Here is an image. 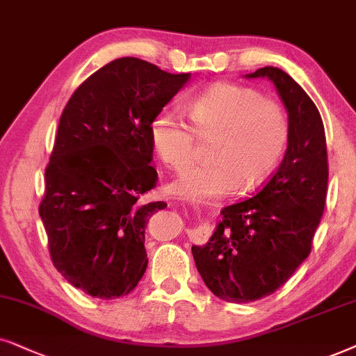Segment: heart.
<instances>
[{
	"label": "heart",
	"mask_w": 356,
	"mask_h": 356,
	"mask_svg": "<svg viewBox=\"0 0 356 356\" xmlns=\"http://www.w3.org/2000/svg\"><path fill=\"white\" fill-rule=\"evenodd\" d=\"M192 127L181 112L163 108L151 123V141L169 168L181 170L192 161L195 134L211 138V161L188 168L170 184L182 200L205 203L250 188L277 165L288 141V117L275 99L257 89L220 83L187 104Z\"/></svg>",
	"instance_id": "1"
}]
</instances>
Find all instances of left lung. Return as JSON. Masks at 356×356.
I'll return each instance as SVG.
<instances>
[{
	"mask_svg": "<svg viewBox=\"0 0 356 356\" xmlns=\"http://www.w3.org/2000/svg\"><path fill=\"white\" fill-rule=\"evenodd\" d=\"M245 78L270 79L285 104V158L254 197L222 208V220L205 245H192L208 290L238 305L272 295L305 262L329 181L324 123L305 89L273 66Z\"/></svg>",
	"mask_w": 356,
	"mask_h": 356,
	"instance_id": "left-lung-1",
	"label": "left lung"
}]
</instances>
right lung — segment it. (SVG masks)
I'll use <instances>...</instances> for the list:
<instances>
[{
  "label": "right lung",
  "instance_id": "add662e5",
  "mask_svg": "<svg viewBox=\"0 0 356 356\" xmlns=\"http://www.w3.org/2000/svg\"><path fill=\"white\" fill-rule=\"evenodd\" d=\"M188 79L123 56L63 108L39 215L55 268L86 295L125 296L145 275V227L168 207L140 200L158 182L151 123Z\"/></svg>",
  "mask_w": 356,
  "mask_h": 356
}]
</instances>
